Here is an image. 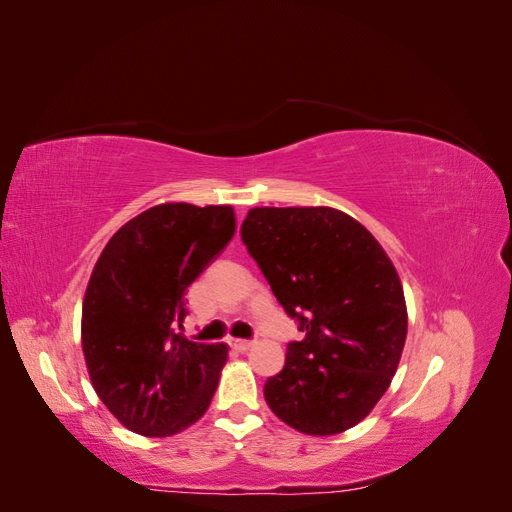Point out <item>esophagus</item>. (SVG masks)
Segmentation results:
<instances>
[{
	"instance_id": "esophagus-1",
	"label": "esophagus",
	"mask_w": 512,
	"mask_h": 512,
	"mask_svg": "<svg viewBox=\"0 0 512 512\" xmlns=\"http://www.w3.org/2000/svg\"><path fill=\"white\" fill-rule=\"evenodd\" d=\"M230 346L235 348L237 352H247V350H250V348L254 346V342H245V339H232Z\"/></svg>"
}]
</instances>
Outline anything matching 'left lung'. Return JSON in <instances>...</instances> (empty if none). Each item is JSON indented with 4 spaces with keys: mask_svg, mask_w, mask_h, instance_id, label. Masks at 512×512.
Segmentation results:
<instances>
[{
    "mask_svg": "<svg viewBox=\"0 0 512 512\" xmlns=\"http://www.w3.org/2000/svg\"><path fill=\"white\" fill-rule=\"evenodd\" d=\"M241 241L303 333L267 380L269 408L292 429L333 436L378 404L406 344L404 288L371 232L331 207H256Z\"/></svg>",
    "mask_w": 512,
    "mask_h": 512,
    "instance_id": "1",
    "label": "left lung"
}]
</instances>
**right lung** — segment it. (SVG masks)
<instances>
[{"instance_id": "obj_1", "label": "right lung", "mask_w": 512, "mask_h": 512, "mask_svg": "<svg viewBox=\"0 0 512 512\" xmlns=\"http://www.w3.org/2000/svg\"><path fill=\"white\" fill-rule=\"evenodd\" d=\"M235 235L228 205L166 203L123 224L83 301V354L102 404L128 429L175 436L211 404L226 344L188 342L183 294Z\"/></svg>"}]
</instances>
